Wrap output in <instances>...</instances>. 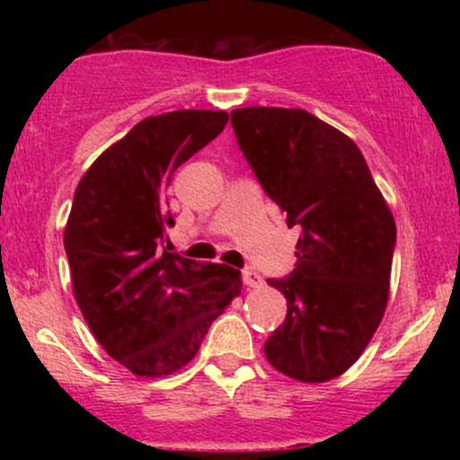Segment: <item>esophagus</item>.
Masks as SVG:
<instances>
[{"mask_svg": "<svg viewBox=\"0 0 460 460\" xmlns=\"http://www.w3.org/2000/svg\"><path fill=\"white\" fill-rule=\"evenodd\" d=\"M242 279H244L246 288H260L263 283V279L260 277V272H257L255 268H244V270H242Z\"/></svg>", "mask_w": 460, "mask_h": 460, "instance_id": "obj_1", "label": "esophagus"}]
</instances>
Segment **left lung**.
Wrapping results in <instances>:
<instances>
[{
  "label": "left lung",
  "instance_id": "left-lung-1",
  "mask_svg": "<svg viewBox=\"0 0 460 460\" xmlns=\"http://www.w3.org/2000/svg\"><path fill=\"white\" fill-rule=\"evenodd\" d=\"M263 192L300 226L296 268L268 279L288 300L263 352L303 383H326L361 357L389 298L395 223L358 146L298 108L231 112Z\"/></svg>",
  "mask_w": 460,
  "mask_h": 460
}]
</instances>
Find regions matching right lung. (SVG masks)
I'll return each instance as SVG.
<instances>
[{"instance_id": "obj_1", "label": "right lung", "mask_w": 460, "mask_h": 460, "mask_svg": "<svg viewBox=\"0 0 460 460\" xmlns=\"http://www.w3.org/2000/svg\"><path fill=\"white\" fill-rule=\"evenodd\" d=\"M220 110L149 116L82 177L65 226L73 292L93 335L136 376H168L199 352L242 274L164 248L172 172L225 129Z\"/></svg>"}]
</instances>
